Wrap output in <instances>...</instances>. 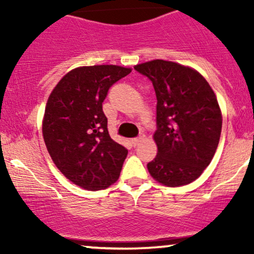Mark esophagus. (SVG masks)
I'll return each mask as SVG.
<instances>
[{
	"instance_id": "1",
	"label": "esophagus",
	"mask_w": 254,
	"mask_h": 254,
	"mask_svg": "<svg viewBox=\"0 0 254 254\" xmlns=\"http://www.w3.org/2000/svg\"><path fill=\"white\" fill-rule=\"evenodd\" d=\"M144 137H145L144 133H141V135H139L138 137H135V138L131 139V142H132L133 147H136V145H138L139 143H141V142L144 139Z\"/></svg>"
}]
</instances>
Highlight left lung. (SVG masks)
Returning a JSON list of instances; mask_svg holds the SVG:
<instances>
[{
	"instance_id": "1",
	"label": "left lung",
	"mask_w": 254,
	"mask_h": 254,
	"mask_svg": "<svg viewBox=\"0 0 254 254\" xmlns=\"http://www.w3.org/2000/svg\"><path fill=\"white\" fill-rule=\"evenodd\" d=\"M156 94L157 155L147 165L166 186L188 185L211 162L220 141L222 116L214 90L199 72L164 60L137 64Z\"/></svg>"
}]
</instances>
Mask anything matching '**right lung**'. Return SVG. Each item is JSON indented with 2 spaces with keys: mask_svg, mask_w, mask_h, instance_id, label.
<instances>
[{
  "mask_svg": "<svg viewBox=\"0 0 254 254\" xmlns=\"http://www.w3.org/2000/svg\"><path fill=\"white\" fill-rule=\"evenodd\" d=\"M130 72L118 65L81 66L49 97L43 121L46 148L58 170L86 190L109 188L121 174L127 149L110 137L103 103L111 87Z\"/></svg>",
  "mask_w": 254,
  "mask_h": 254,
  "instance_id": "1",
  "label": "right lung"
}]
</instances>
